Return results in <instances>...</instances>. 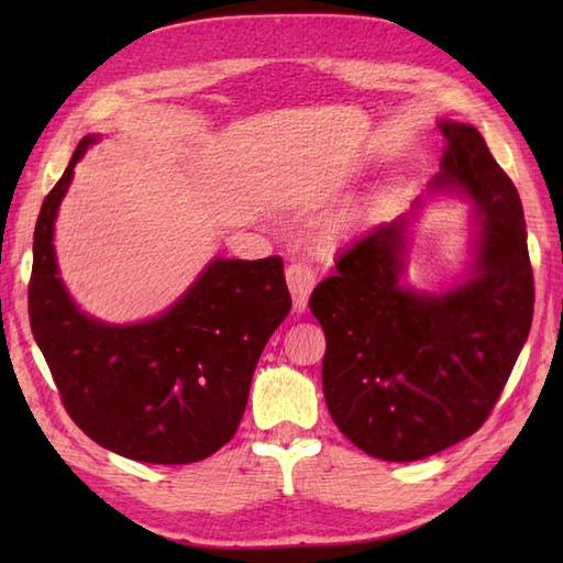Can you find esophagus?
<instances>
[{
    "label": "esophagus",
    "instance_id": "obj_1",
    "mask_svg": "<svg viewBox=\"0 0 563 563\" xmlns=\"http://www.w3.org/2000/svg\"><path fill=\"white\" fill-rule=\"evenodd\" d=\"M285 278H288V288L292 292V302H295V312H305L309 295L314 290V268L307 266L302 261H292L288 268H285Z\"/></svg>",
    "mask_w": 563,
    "mask_h": 563
}]
</instances>
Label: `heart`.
Returning a JSON list of instances; mask_svg holds the SVG:
<instances>
[{"label":"heart","mask_w":563,"mask_h":563,"mask_svg":"<svg viewBox=\"0 0 563 563\" xmlns=\"http://www.w3.org/2000/svg\"><path fill=\"white\" fill-rule=\"evenodd\" d=\"M336 232H339V230H336Z\"/></svg>","instance_id":"obj_1"}]
</instances>
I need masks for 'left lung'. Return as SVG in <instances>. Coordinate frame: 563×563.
<instances>
[{
	"instance_id": "obj_1",
	"label": "left lung",
	"mask_w": 563,
	"mask_h": 563,
	"mask_svg": "<svg viewBox=\"0 0 563 563\" xmlns=\"http://www.w3.org/2000/svg\"><path fill=\"white\" fill-rule=\"evenodd\" d=\"M445 152L409 214L343 251L309 309L327 333L321 385L355 448L413 462L470 438L504 391L528 341L534 283L522 202L479 130L438 121ZM433 195L473 202V261L450 291L402 283L408 227Z\"/></svg>"
}]
</instances>
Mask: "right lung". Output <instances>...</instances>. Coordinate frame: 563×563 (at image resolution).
<instances>
[{"mask_svg": "<svg viewBox=\"0 0 563 563\" xmlns=\"http://www.w3.org/2000/svg\"><path fill=\"white\" fill-rule=\"evenodd\" d=\"M99 140L81 137L35 222L33 339L71 421L93 442L137 462H200L236 433L258 357L290 312L283 258H212L166 312L135 324L81 312L53 239L75 166Z\"/></svg>", "mask_w": 563, "mask_h": 563, "instance_id": "add662e5", "label": "right lung"}]
</instances>
